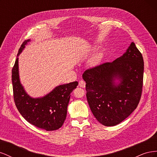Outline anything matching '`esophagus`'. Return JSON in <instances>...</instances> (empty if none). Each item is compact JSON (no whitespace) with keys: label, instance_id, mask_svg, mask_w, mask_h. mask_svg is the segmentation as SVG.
Instances as JSON below:
<instances>
[{"label":"esophagus","instance_id":"obj_1","mask_svg":"<svg viewBox=\"0 0 157 157\" xmlns=\"http://www.w3.org/2000/svg\"><path fill=\"white\" fill-rule=\"evenodd\" d=\"M78 86L81 88H85V86H86V82L84 80H80L78 82Z\"/></svg>","mask_w":157,"mask_h":157}]
</instances>
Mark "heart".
Wrapping results in <instances>:
<instances>
[{
    "label": "heart",
    "instance_id": "1",
    "mask_svg": "<svg viewBox=\"0 0 157 157\" xmlns=\"http://www.w3.org/2000/svg\"><path fill=\"white\" fill-rule=\"evenodd\" d=\"M96 62H97V59L95 60V61H94V62H93V63H94V64H96Z\"/></svg>",
    "mask_w": 157,
    "mask_h": 157
}]
</instances>
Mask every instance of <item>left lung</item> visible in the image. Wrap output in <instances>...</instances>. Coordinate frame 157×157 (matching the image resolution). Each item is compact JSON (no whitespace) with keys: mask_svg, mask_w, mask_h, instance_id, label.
Masks as SVG:
<instances>
[{"mask_svg":"<svg viewBox=\"0 0 157 157\" xmlns=\"http://www.w3.org/2000/svg\"><path fill=\"white\" fill-rule=\"evenodd\" d=\"M144 70L143 57L132 42L120 58L83 73L88 103L99 122L115 126L135 110L141 96Z\"/></svg>","mask_w":157,"mask_h":157,"instance_id":"obj_1","label":"left lung"}]
</instances>
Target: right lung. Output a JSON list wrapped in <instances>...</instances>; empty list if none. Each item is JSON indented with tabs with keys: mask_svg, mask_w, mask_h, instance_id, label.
Masks as SVG:
<instances>
[{
	"mask_svg": "<svg viewBox=\"0 0 157 157\" xmlns=\"http://www.w3.org/2000/svg\"><path fill=\"white\" fill-rule=\"evenodd\" d=\"M30 39L23 42L12 71L14 102L22 117L41 129L52 131L62 126L67 116L70 94L78 86V82L59 85L43 97L32 98L22 86L19 75L18 56Z\"/></svg>",
	"mask_w": 157,
	"mask_h": 157,
	"instance_id": "add662e5",
	"label": "right lung"
}]
</instances>
